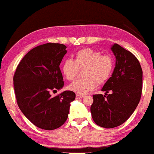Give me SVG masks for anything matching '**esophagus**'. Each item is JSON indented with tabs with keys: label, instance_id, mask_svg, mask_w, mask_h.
Wrapping results in <instances>:
<instances>
[{
	"label": "esophagus",
	"instance_id": "1",
	"mask_svg": "<svg viewBox=\"0 0 154 154\" xmlns=\"http://www.w3.org/2000/svg\"><path fill=\"white\" fill-rule=\"evenodd\" d=\"M83 95H81V94H76L75 95V98H76V99H80V98H83Z\"/></svg>",
	"mask_w": 154,
	"mask_h": 154
}]
</instances>
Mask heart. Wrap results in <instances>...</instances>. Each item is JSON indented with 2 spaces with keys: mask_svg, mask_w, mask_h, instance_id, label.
<instances>
[{
  "mask_svg": "<svg viewBox=\"0 0 154 154\" xmlns=\"http://www.w3.org/2000/svg\"><path fill=\"white\" fill-rule=\"evenodd\" d=\"M83 79L74 81L68 88L77 94H85L94 90L97 84H103L109 79L114 68V61L109 55H101L98 51L84 48L78 51L73 60H66L61 71L68 81L75 79L79 69H83Z\"/></svg>",
  "mask_w": 154,
  "mask_h": 154,
  "instance_id": "b5f03b06",
  "label": "heart"
}]
</instances>
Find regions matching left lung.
<instances>
[{"mask_svg": "<svg viewBox=\"0 0 154 154\" xmlns=\"http://www.w3.org/2000/svg\"><path fill=\"white\" fill-rule=\"evenodd\" d=\"M116 66L102 88L105 95H93L91 106L93 120L100 127L115 128L128 119L137 107L141 96V66L136 56L117 43L112 45ZM111 91V94H107Z\"/></svg>", "mask_w": 154, "mask_h": 154, "instance_id": "obj_1", "label": "left lung"}]
</instances>
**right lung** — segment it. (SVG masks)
I'll use <instances>...</instances> for the list:
<instances>
[{"instance_id": "right-lung-1", "label": "right lung", "mask_w": 154, "mask_h": 154, "mask_svg": "<svg viewBox=\"0 0 154 154\" xmlns=\"http://www.w3.org/2000/svg\"><path fill=\"white\" fill-rule=\"evenodd\" d=\"M66 46L48 43L35 47L19 63L13 76L15 94L19 109L33 124L44 130H54L67 120L75 93L65 91L56 96L64 86L59 66Z\"/></svg>"}]
</instances>
